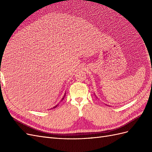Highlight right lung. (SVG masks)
Segmentation results:
<instances>
[{
  "instance_id": "obj_1",
  "label": "right lung",
  "mask_w": 152,
  "mask_h": 152,
  "mask_svg": "<svg viewBox=\"0 0 152 152\" xmlns=\"http://www.w3.org/2000/svg\"><path fill=\"white\" fill-rule=\"evenodd\" d=\"M65 95H64V96H63V98H62L61 101H62V100H63V99L64 98H65ZM58 104H57V105H56V106H55V107H53V108H56V107H58Z\"/></svg>"
}]
</instances>
